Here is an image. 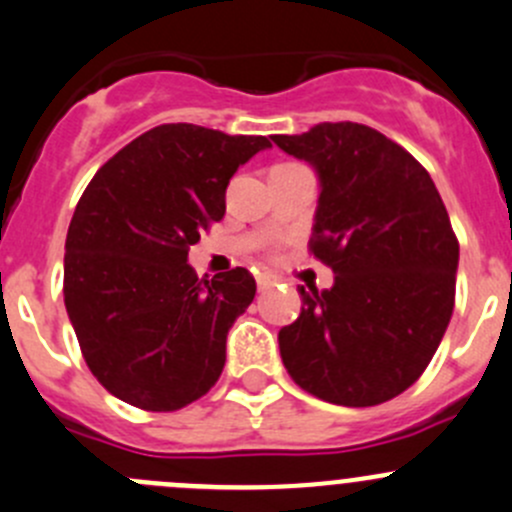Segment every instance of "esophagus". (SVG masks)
Segmentation results:
<instances>
[{"label":"esophagus","instance_id":"34e87169","mask_svg":"<svg viewBox=\"0 0 512 512\" xmlns=\"http://www.w3.org/2000/svg\"><path fill=\"white\" fill-rule=\"evenodd\" d=\"M255 280H257V287H260V290H267V287L275 285V282L280 280V277L272 275V272H257Z\"/></svg>","mask_w":512,"mask_h":512}]
</instances>
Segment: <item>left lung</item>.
<instances>
[{"instance_id": "left-lung-1", "label": "left lung", "mask_w": 512, "mask_h": 512, "mask_svg": "<svg viewBox=\"0 0 512 512\" xmlns=\"http://www.w3.org/2000/svg\"><path fill=\"white\" fill-rule=\"evenodd\" d=\"M320 180L310 250L330 290L297 287L302 310L277 342L315 398L370 408L408 390L433 360L455 305L460 247L435 182L410 152L357 122L275 135Z\"/></svg>"}]
</instances>
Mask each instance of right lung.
I'll use <instances>...</instances> for the list:
<instances>
[{
	"label": "right lung",
	"instance_id": "obj_1",
	"mask_svg": "<svg viewBox=\"0 0 512 512\" xmlns=\"http://www.w3.org/2000/svg\"><path fill=\"white\" fill-rule=\"evenodd\" d=\"M267 147V137L160 124L87 185L64 245V307L114 398L170 413L222 375L227 332L255 300V277L235 267L200 280L187 252L225 215L237 167Z\"/></svg>",
	"mask_w": 512,
	"mask_h": 512
}]
</instances>
